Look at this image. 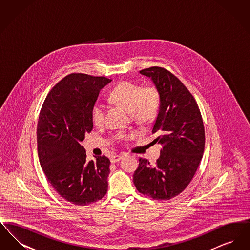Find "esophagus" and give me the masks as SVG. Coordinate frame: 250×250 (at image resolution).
<instances>
[{
    "mask_svg": "<svg viewBox=\"0 0 250 250\" xmlns=\"http://www.w3.org/2000/svg\"><path fill=\"white\" fill-rule=\"evenodd\" d=\"M123 157H124V155H112V156L110 157V162H111V163H116V162L120 161Z\"/></svg>",
    "mask_w": 250,
    "mask_h": 250,
    "instance_id": "esophagus-1",
    "label": "esophagus"
}]
</instances>
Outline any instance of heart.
Segmentation results:
<instances>
[{
	"label": "heart",
	"instance_id": "b5f03b06",
	"mask_svg": "<svg viewBox=\"0 0 250 250\" xmlns=\"http://www.w3.org/2000/svg\"><path fill=\"white\" fill-rule=\"evenodd\" d=\"M109 99L131 112L132 118L140 125H147L155 119L160 108V95L155 86L143 87L131 82L117 84L109 94ZM95 125H102L105 119V107L96 102L92 108Z\"/></svg>",
	"mask_w": 250,
	"mask_h": 250
}]
</instances>
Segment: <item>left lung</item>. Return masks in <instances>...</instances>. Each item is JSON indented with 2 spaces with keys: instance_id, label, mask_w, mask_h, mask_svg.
Masks as SVG:
<instances>
[{
  "instance_id": "8db88e82",
  "label": "left lung",
  "mask_w": 250,
  "mask_h": 250,
  "mask_svg": "<svg viewBox=\"0 0 250 250\" xmlns=\"http://www.w3.org/2000/svg\"><path fill=\"white\" fill-rule=\"evenodd\" d=\"M140 73L150 78L160 95V108L152 134L163 147L155 165L140 158L133 182L143 195L169 200L188 186L202 160L205 134L194 97L173 74L153 66Z\"/></svg>"
}]
</instances>
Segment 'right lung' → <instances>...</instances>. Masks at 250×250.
<instances>
[{
	"label": "right lung",
	"instance_id": "1",
	"mask_svg": "<svg viewBox=\"0 0 250 250\" xmlns=\"http://www.w3.org/2000/svg\"><path fill=\"white\" fill-rule=\"evenodd\" d=\"M111 80L70 74L47 95L37 124L41 167L55 191L76 205L101 200L107 193L110 161L107 156L87 160L81 145L93 127L92 108L99 92Z\"/></svg>",
	"mask_w": 250,
	"mask_h": 250
}]
</instances>
